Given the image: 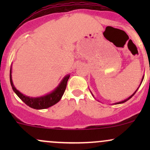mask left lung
<instances>
[{"label": "left lung", "mask_w": 150, "mask_h": 150, "mask_svg": "<svg viewBox=\"0 0 150 150\" xmlns=\"http://www.w3.org/2000/svg\"><path fill=\"white\" fill-rule=\"evenodd\" d=\"M142 80H143V79H142ZM137 90H136L135 91V93H134V94H132V95H131V96H130V97H129V98H128V99H125V100H124V101H120V102H118V103H116V104H122V103H124V102H125V101H128V99H130V98H131L132 97V96H133L134 95V94H135V92H137Z\"/></svg>", "instance_id": "left-lung-1"}]
</instances>
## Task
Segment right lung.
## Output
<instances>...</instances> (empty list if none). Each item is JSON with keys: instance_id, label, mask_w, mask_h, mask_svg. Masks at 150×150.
Masks as SVG:
<instances>
[{"instance_id": "obj_1", "label": "right lung", "mask_w": 150, "mask_h": 150, "mask_svg": "<svg viewBox=\"0 0 150 150\" xmlns=\"http://www.w3.org/2000/svg\"><path fill=\"white\" fill-rule=\"evenodd\" d=\"M69 77V75L65 76L63 81L61 82L59 86L53 92H51V94H47V95L44 96V97L39 98H32L23 95L22 93H20L18 90H17V89L13 85V80H12L11 70H10V84H11L12 88H13V91L16 93L17 95L20 97V99L25 104L30 106V107L35 108V109H44V108H49L50 106L56 104V103H58V101L61 100L62 96L63 95L65 89H66L67 82H68Z\"/></svg>"}]
</instances>
